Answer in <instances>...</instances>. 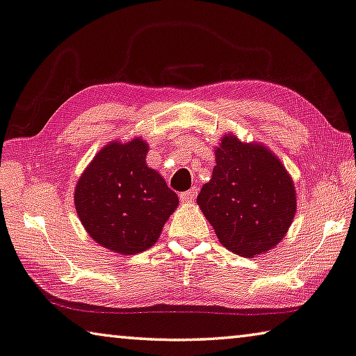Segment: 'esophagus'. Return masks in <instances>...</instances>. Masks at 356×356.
<instances>
[{"mask_svg":"<svg viewBox=\"0 0 356 356\" xmlns=\"http://www.w3.org/2000/svg\"><path fill=\"white\" fill-rule=\"evenodd\" d=\"M197 192H199V189L197 188H192V189H189V191H186V192H181V194H179V200L181 202H192L197 197Z\"/></svg>","mask_w":356,"mask_h":356,"instance_id":"esophagus-1","label":"esophagus"}]
</instances>
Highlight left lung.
<instances>
[{
  "label": "left lung",
  "instance_id": "left-lung-1",
  "mask_svg": "<svg viewBox=\"0 0 356 356\" xmlns=\"http://www.w3.org/2000/svg\"><path fill=\"white\" fill-rule=\"evenodd\" d=\"M220 244L243 257L275 248L296 211L295 186L281 161L261 145L225 136L211 181L197 197Z\"/></svg>",
  "mask_w": 356,
  "mask_h": 356
}]
</instances>
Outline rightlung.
<instances>
[{"instance_id":"add662e5","label":"right lung","mask_w":356,"mask_h":356,"mask_svg":"<svg viewBox=\"0 0 356 356\" xmlns=\"http://www.w3.org/2000/svg\"><path fill=\"white\" fill-rule=\"evenodd\" d=\"M142 138L110 143L81 175L74 202L92 240L120 254L153 246L178 207V195L145 162Z\"/></svg>"}]
</instances>
